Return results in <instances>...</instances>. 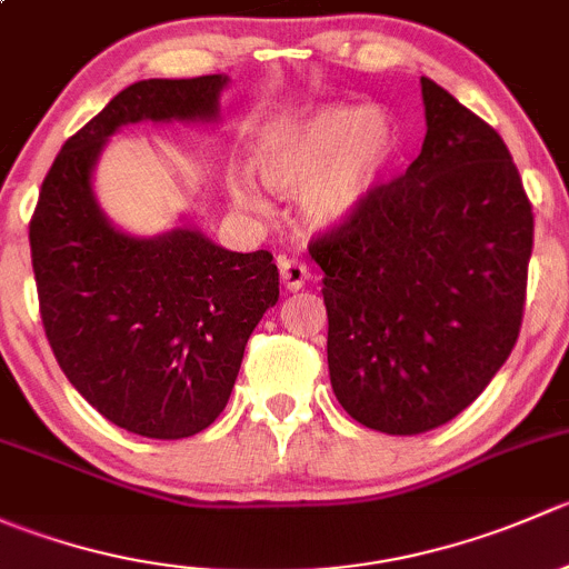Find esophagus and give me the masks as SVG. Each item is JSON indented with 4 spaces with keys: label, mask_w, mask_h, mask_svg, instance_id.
<instances>
[{
    "label": "esophagus",
    "mask_w": 569,
    "mask_h": 569,
    "mask_svg": "<svg viewBox=\"0 0 569 569\" xmlns=\"http://www.w3.org/2000/svg\"><path fill=\"white\" fill-rule=\"evenodd\" d=\"M280 280H283L286 289L297 291L311 280V269H308V263L297 261V258H283L280 261Z\"/></svg>",
    "instance_id": "1"
}]
</instances>
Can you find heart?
Instances as JSON below:
<instances>
[{"label": "heart", "instance_id": "obj_1", "mask_svg": "<svg viewBox=\"0 0 569 569\" xmlns=\"http://www.w3.org/2000/svg\"><path fill=\"white\" fill-rule=\"evenodd\" d=\"M391 157V126L375 109L325 107L269 131L252 151V168L267 187L300 192L308 226L338 228L363 209ZM242 209L263 211L267 200L248 178H233Z\"/></svg>", "mask_w": 569, "mask_h": 569}]
</instances>
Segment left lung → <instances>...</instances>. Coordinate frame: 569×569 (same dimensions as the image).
Instances as JSON below:
<instances>
[{
  "label": "left lung",
  "instance_id": "left-lung-1",
  "mask_svg": "<svg viewBox=\"0 0 569 569\" xmlns=\"http://www.w3.org/2000/svg\"><path fill=\"white\" fill-rule=\"evenodd\" d=\"M427 137L349 222L311 239L343 410L386 435L443 427L507 363L533 248L531 200L490 123L421 79Z\"/></svg>",
  "mask_w": 569,
  "mask_h": 569
}]
</instances>
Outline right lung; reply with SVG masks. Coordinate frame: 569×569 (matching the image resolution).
Listing matches in <instances>:
<instances>
[{"instance_id":"right-lung-1","label":"right lung","mask_w":569,"mask_h":569,"mask_svg":"<svg viewBox=\"0 0 569 569\" xmlns=\"http://www.w3.org/2000/svg\"><path fill=\"white\" fill-rule=\"evenodd\" d=\"M228 79H146L120 90L57 153L30 220L40 319L57 363L107 421L153 440L198 435L226 410L250 332L278 302L272 252L200 231H114L90 173L137 120H214Z\"/></svg>"}]
</instances>
